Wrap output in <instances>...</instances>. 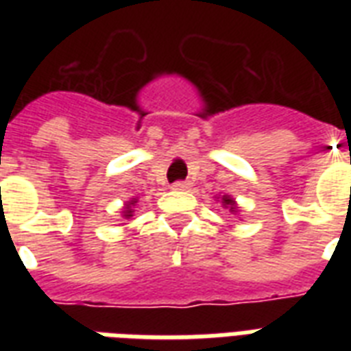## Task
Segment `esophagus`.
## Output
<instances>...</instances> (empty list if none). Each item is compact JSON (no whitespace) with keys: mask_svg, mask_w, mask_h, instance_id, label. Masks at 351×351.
Segmentation results:
<instances>
[{"mask_svg":"<svg viewBox=\"0 0 351 351\" xmlns=\"http://www.w3.org/2000/svg\"><path fill=\"white\" fill-rule=\"evenodd\" d=\"M171 187L175 191H187V189H191V182H175Z\"/></svg>","mask_w":351,"mask_h":351,"instance_id":"esophagus-1","label":"esophagus"}]
</instances>
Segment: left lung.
I'll return each instance as SVG.
<instances>
[{
  "label": "left lung",
  "mask_w": 351,
  "mask_h": 351,
  "mask_svg": "<svg viewBox=\"0 0 351 351\" xmlns=\"http://www.w3.org/2000/svg\"><path fill=\"white\" fill-rule=\"evenodd\" d=\"M215 198H217V202L222 204V208L228 209L231 215H239L240 213L239 204H237V200H234L231 195H219V197H215Z\"/></svg>",
  "instance_id": "obj_1"
}]
</instances>
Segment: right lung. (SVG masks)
Instances as JSON below:
<instances>
[{
    "instance_id": "right-lung-1",
    "label": "right lung",
    "mask_w": 351,
    "mask_h": 351,
    "mask_svg": "<svg viewBox=\"0 0 351 351\" xmlns=\"http://www.w3.org/2000/svg\"><path fill=\"white\" fill-rule=\"evenodd\" d=\"M136 204H138V197L127 200V202L123 204V208H121V219L131 220L132 217H134V206H136Z\"/></svg>"
}]
</instances>
